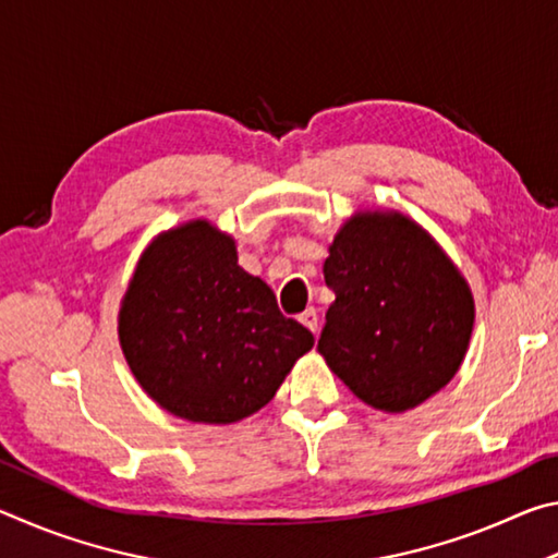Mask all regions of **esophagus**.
Masks as SVG:
<instances>
[{
    "instance_id": "obj_1",
    "label": "esophagus",
    "mask_w": 558,
    "mask_h": 558,
    "mask_svg": "<svg viewBox=\"0 0 558 558\" xmlns=\"http://www.w3.org/2000/svg\"><path fill=\"white\" fill-rule=\"evenodd\" d=\"M300 323L305 325V327L310 329V332L317 335V310H315V307H307L305 313L300 315Z\"/></svg>"
}]
</instances>
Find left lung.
Listing matches in <instances>:
<instances>
[{"instance_id": "8db88e82", "label": "left lung", "mask_w": 558, "mask_h": 558, "mask_svg": "<svg viewBox=\"0 0 558 558\" xmlns=\"http://www.w3.org/2000/svg\"><path fill=\"white\" fill-rule=\"evenodd\" d=\"M335 292L317 352L356 399L403 413L440 391L465 359L475 300L418 223L359 211L329 245Z\"/></svg>"}]
</instances>
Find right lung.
Instances as JSON below:
<instances>
[{
    "instance_id": "add662e5",
    "label": "right lung",
    "mask_w": 558,
    "mask_h": 558,
    "mask_svg": "<svg viewBox=\"0 0 558 558\" xmlns=\"http://www.w3.org/2000/svg\"><path fill=\"white\" fill-rule=\"evenodd\" d=\"M130 372L153 401L194 423L260 411L315 337L239 266L235 241L196 219L147 245L118 315Z\"/></svg>"
}]
</instances>
